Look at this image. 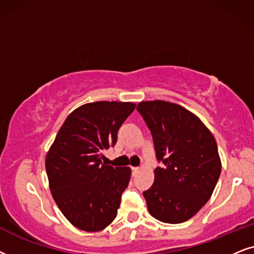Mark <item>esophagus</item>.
I'll use <instances>...</instances> for the list:
<instances>
[{"mask_svg": "<svg viewBox=\"0 0 254 254\" xmlns=\"http://www.w3.org/2000/svg\"><path fill=\"white\" fill-rule=\"evenodd\" d=\"M131 171H132V175H136L139 172V167H131Z\"/></svg>", "mask_w": 254, "mask_h": 254, "instance_id": "34e87169", "label": "esophagus"}]
</instances>
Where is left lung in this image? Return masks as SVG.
Returning a JSON list of instances; mask_svg holds the SVG:
<instances>
[{"label":"left lung","mask_w":254,"mask_h":254,"mask_svg":"<svg viewBox=\"0 0 254 254\" xmlns=\"http://www.w3.org/2000/svg\"><path fill=\"white\" fill-rule=\"evenodd\" d=\"M153 138L162 167L143 192L150 214L158 221H188L210 198L222 164L212 133L186 108L166 101H144L137 106Z\"/></svg>","instance_id":"left-lung-1"}]
</instances>
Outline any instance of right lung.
Listing matches in <instances>:
<instances>
[{
  "label": "right lung",
  "mask_w": 254,
  "mask_h": 254,
  "mask_svg": "<svg viewBox=\"0 0 254 254\" xmlns=\"http://www.w3.org/2000/svg\"><path fill=\"white\" fill-rule=\"evenodd\" d=\"M134 108V103L116 101L83 104L68 115L47 152L51 192L77 229L101 231L117 216L131 170L113 167L101 159L102 151L116 144L121 125Z\"/></svg>",
  "instance_id": "add662e5"
}]
</instances>
